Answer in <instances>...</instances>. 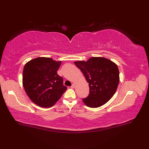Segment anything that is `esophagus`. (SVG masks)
Returning <instances> with one entry per match:
<instances>
[{
  "label": "esophagus",
  "instance_id": "34e87169",
  "mask_svg": "<svg viewBox=\"0 0 149 149\" xmlns=\"http://www.w3.org/2000/svg\"><path fill=\"white\" fill-rule=\"evenodd\" d=\"M75 84L73 83V84H72V85H71V88H75Z\"/></svg>",
  "mask_w": 149,
  "mask_h": 149
}]
</instances>
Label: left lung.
Masks as SVG:
<instances>
[{"mask_svg": "<svg viewBox=\"0 0 149 149\" xmlns=\"http://www.w3.org/2000/svg\"><path fill=\"white\" fill-rule=\"evenodd\" d=\"M89 83V94L83 101L87 106L96 108L106 104L114 96L119 83L118 67L103 57H92L87 61H75Z\"/></svg>", "mask_w": 149, "mask_h": 149, "instance_id": "8db88e82", "label": "left lung"}]
</instances>
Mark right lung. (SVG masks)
<instances>
[{"instance_id": "right-lung-1", "label": "right lung", "mask_w": 149, "mask_h": 149, "mask_svg": "<svg viewBox=\"0 0 149 149\" xmlns=\"http://www.w3.org/2000/svg\"><path fill=\"white\" fill-rule=\"evenodd\" d=\"M61 61L39 57L25 64L23 86L31 101L42 107H49L60 100L66 90L63 79L57 74Z\"/></svg>"}]
</instances>
